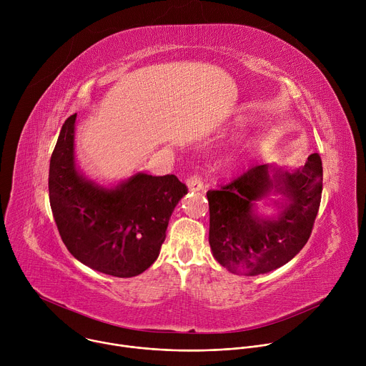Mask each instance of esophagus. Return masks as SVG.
Wrapping results in <instances>:
<instances>
[{"mask_svg":"<svg viewBox=\"0 0 366 366\" xmlns=\"http://www.w3.org/2000/svg\"><path fill=\"white\" fill-rule=\"evenodd\" d=\"M187 187L189 191H194V192H198V191H204V184L201 181L199 177L197 175H192L187 179Z\"/></svg>","mask_w":366,"mask_h":366,"instance_id":"obj_1","label":"esophagus"}]
</instances>
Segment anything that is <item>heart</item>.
I'll return each mask as SVG.
<instances>
[{"label": "heart", "mask_w": 366, "mask_h": 366, "mask_svg": "<svg viewBox=\"0 0 366 366\" xmlns=\"http://www.w3.org/2000/svg\"><path fill=\"white\" fill-rule=\"evenodd\" d=\"M252 147V142H242L239 144H236L233 149H230L224 159L222 162V167L224 168L226 172H236L239 171L247 159V152Z\"/></svg>", "instance_id": "heart-1"}]
</instances>
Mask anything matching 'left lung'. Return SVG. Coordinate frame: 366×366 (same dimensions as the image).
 I'll return each mask as SVG.
<instances>
[{"label":"left lung","mask_w":366,"mask_h":366,"mask_svg":"<svg viewBox=\"0 0 366 366\" xmlns=\"http://www.w3.org/2000/svg\"><path fill=\"white\" fill-rule=\"evenodd\" d=\"M322 189V159L312 153L304 167L256 165L222 189L208 191L213 256L230 272L246 277L281 268L307 243ZM264 206L274 213L265 215Z\"/></svg>","instance_id":"obj_1"}]
</instances>
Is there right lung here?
Masks as SVG:
<instances>
[{"instance_id":"obj_1","label":"right lung","mask_w":366,"mask_h":366,"mask_svg":"<svg viewBox=\"0 0 366 366\" xmlns=\"http://www.w3.org/2000/svg\"><path fill=\"white\" fill-rule=\"evenodd\" d=\"M75 123L76 114L64 123L49 167V199L59 234L88 268L136 277L158 259L187 187L175 175L146 172L107 185L88 178L76 164Z\"/></svg>"}]
</instances>
